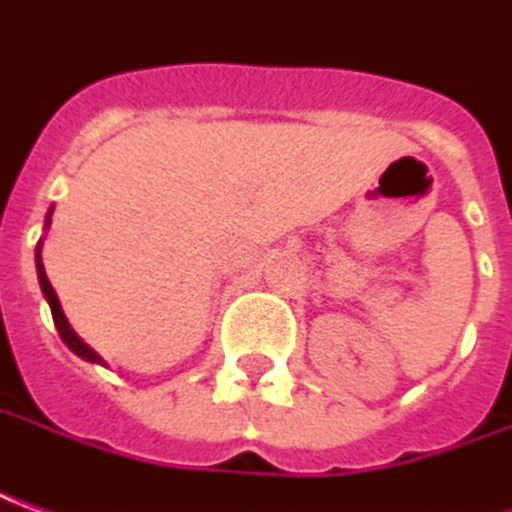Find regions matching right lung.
Listing matches in <instances>:
<instances>
[{
	"label": "right lung",
	"mask_w": 512,
	"mask_h": 512,
	"mask_svg": "<svg viewBox=\"0 0 512 512\" xmlns=\"http://www.w3.org/2000/svg\"><path fill=\"white\" fill-rule=\"evenodd\" d=\"M52 214V211H49ZM49 214H47V222H49ZM35 267H38V281H41V290H44V298L49 301V309H52V320H55V329H58V334H61V340L69 348H72L77 357L88 359V362H102L91 348H88L77 334H74L72 329H69V323H66V317H63V309L61 303H58V295H55V290H52V284H49L47 273H44V264H41V242H38V248H35Z\"/></svg>",
	"instance_id": "right-lung-1"
}]
</instances>
